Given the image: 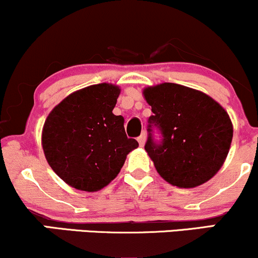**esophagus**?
I'll return each instance as SVG.
<instances>
[{
    "instance_id": "1",
    "label": "esophagus",
    "mask_w": 258,
    "mask_h": 258,
    "mask_svg": "<svg viewBox=\"0 0 258 258\" xmlns=\"http://www.w3.org/2000/svg\"><path fill=\"white\" fill-rule=\"evenodd\" d=\"M146 141H147V133L143 132V133H142V135L138 137V143H139V146L143 147L144 144H146Z\"/></svg>"
}]
</instances>
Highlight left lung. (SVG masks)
Returning <instances> with one entry per match:
<instances>
[{
	"mask_svg": "<svg viewBox=\"0 0 258 258\" xmlns=\"http://www.w3.org/2000/svg\"><path fill=\"white\" fill-rule=\"evenodd\" d=\"M152 105L144 149L166 182L194 188L217 173L233 138L227 111L203 92L171 82L148 87ZM160 135L155 139V131Z\"/></svg>",
	"mask_w": 258,
	"mask_h": 258,
	"instance_id": "left-lung-1",
	"label": "left lung"
}]
</instances>
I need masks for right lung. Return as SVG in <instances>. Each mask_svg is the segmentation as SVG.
Wrapping results in <instances>:
<instances>
[{
  "instance_id": "1",
  "label": "right lung",
  "mask_w": 258,
  "mask_h": 258,
  "mask_svg": "<svg viewBox=\"0 0 258 258\" xmlns=\"http://www.w3.org/2000/svg\"><path fill=\"white\" fill-rule=\"evenodd\" d=\"M120 90L99 84L74 92L44 122L42 147L52 170L64 182L85 191L108 185L126 155L138 147L127 137L123 117L112 114Z\"/></svg>"
}]
</instances>
